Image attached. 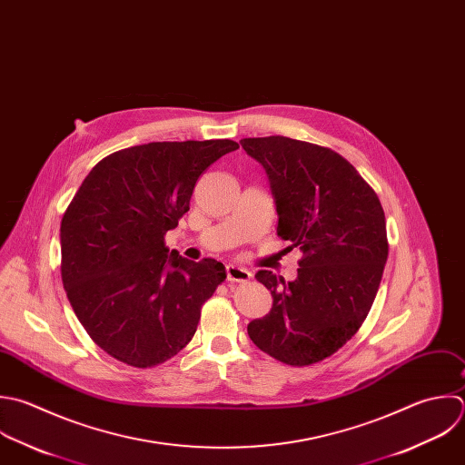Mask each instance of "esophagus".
Returning a JSON list of instances; mask_svg holds the SVG:
<instances>
[{
  "label": "esophagus",
  "instance_id": "obj_1",
  "mask_svg": "<svg viewBox=\"0 0 465 465\" xmlns=\"http://www.w3.org/2000/svg\"><path fill=\"white\" fill-rule=\"evenodd\" d=\"M250 277H252V273L246 268H241L235 264L226 266V279L230 282H246V281H250Z\"/></svg>",
  "mask_w": 465,
  "mask_h": 465
}]
</instances>
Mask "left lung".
<instances>
[{
    "label": "left lung",
    "mask_w": 465,
    "mask_h": 465,
    "mask_svg": "<svg viewBox=\"0 0 465 465\" xmlns=\"http://www.w3.org/2000/svg\"><path fill=\"white\" fill-rule=\"evenodd\" d=\"M241 144L268 175L277 235L302 253L295 281L255 273L273 304L248 324V335L284 364L321 362L359 331L377 297L388 261L382 204L355 166L330 148L284 135Z\"/></svg>",
    "instance_id": "left-lung-1"
}]
</instances>
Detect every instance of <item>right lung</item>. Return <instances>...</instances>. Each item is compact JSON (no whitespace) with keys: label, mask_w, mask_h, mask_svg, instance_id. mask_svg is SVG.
Segmentation results:
<instances>
[{"label":"right lung","mask_w":465,"mask_h":465,"mask_svg":"<svg viewBox=\"0 0 465 465\" xmlns=\"http://www.w3.org/2000/svg\"><path fill=\"white\" fill-rule=\"evenodd\" d=\"M237 148L230 139L148 143L110 153L84 177L61 221V279L110 357L152 368L192 341L226 272L170 252L164 233L190 210L199 175Z\"/></svg>","instance_id":"1"}]
</instances>
